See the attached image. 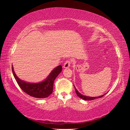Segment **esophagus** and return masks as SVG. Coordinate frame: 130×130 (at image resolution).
<instances>
[{"mask_svg": "<svg viewBox=\"0 0 130 130\" xmlns=\"http://www.w3.org/2000/svg\"><path fill=\"white\" fill-rule=\"evenodd\" d=\"M70 64H71V61H70V60H68L67 61H65V63H63V68H68L70 67Z\"/></svg>", "mask_w": 130, "mask_h": 130, "instance_id": "esophagus-1", "label": "esophagus"}]
</instances>
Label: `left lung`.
<instances>
[{"mask_svg":"<svg viewBox=\"0 0 130 130\" xmlns=\"http://www.w3.org/2000/svg\"><path fill=\"white\" fill-rule=\"evenodd\" d=\"M74 88H75V91L76 92V94L77 95L79 98H80L81 99H82L84 100H93L94 99H98V98H102L103 96H104L105 94H103L102 96H98V97H89V96H84V95H83L82 94H81L80 92H79L76 89V88H75V87L74 86Z\"/></svg>","mask_w":130,"mask_h":130,"instance_id":"left-lung-1","label":"left lung"}]
</instances>
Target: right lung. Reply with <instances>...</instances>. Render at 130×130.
I'll return each instance as SVG.
<instances>
[{"label":"right lung","mask_w":130,"mask_h":130,"mask_svg":"<svg viewBox=\"0 0 130 130\" xmlns=\"http://www.w3.org/2000/svg\"><path fill=\"white\" fill-rule=\"evenodd\" d=\"M62 66L59 65L55 68L50 72L49 75L45 80L37 83H32L26 82L18 77L12 66L13 75L22 91L31 96L41 99L47 98L52 93L54 81L58 74L62 71Z\"/></svg>","instance_id":"obj_1"}]
</instances>
